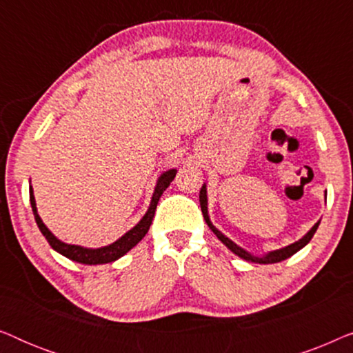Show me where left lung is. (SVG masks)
I'll use <instances>...</instances> for the list:
<instances>
[{
  "label": "left lung",
  "mask_w": 353,
  "mask_h": 353,
  "mask_svg": "<svg viewBox=\"0 0 353 353\" xmlns=\"http://www.w3.org/2000/svg\"><path fill=\"white\" fill-rule=\"evenodd\" d=\"M199 202H201V210H202V215H204V220L205 223L209 225V228L214 231L216 238H219L221 243H223L226 248H228L231 252L238 255V257L248 260V262H252V263H262V265H267V263H278L281 262V260H286L291 257V255H294L296 252H299L302 248H305V245L310 243V239L313 238V234H315V231L318 230V225H320V221L318 223H315L312 226V230L308 231V233L303 236V238H301L299 241H296L294 244H289L286 245V248L283 249H276V250H272V252L265 254V255H260V257H257V255L250 254L248 252V250H244L243 248H239L238 244L233 243L230 238H226V236L221 233L220 230H216L214 225H212L210 221V216H209V210H207V188L205 185H202L201 188V192H199Z\"/></svg>",
  "instance_id": "obj_1"
}]
</instances>
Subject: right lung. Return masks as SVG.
Segmentation results:
<instances>
[{
	"label": "right lung",
	"instance_id": "right-lung-1",
	"mask_svg": "<svg viewBox=\"0 0 353 353\" xmlns=\"http://www.w3.org/2000/svg\"><path fill=\"white\" fill-rule=\"evenodd\" d=\"M176 175L175 168H170V170L163 172L161 176H159L157 185L154 188V194L151 199V204H149V209L141 220L138 221L137 225L133 226L132 230L127 231L122 238H119L115 243L104 245V248H98V249H91V248H81V245H75V244H65L62 243L61 239H57L54 234L48 230V226L43 223V220L40 219L37 210V202H35V196H33V190L30 186V204H32V210L33 215H35V221L38 225V228L45 236L48 243L56 252H59L64 255V257L74 260V262L79 263H85V265H101V263H109V262H115V260L123 257L125 254L128 252L130 249H133L139 241H141L144 236H146L149 226L152 223L154 214H156V207L157 202L161 199V196L163 194V191L170 186V183L173 181V178Z\"/></svg>",
	"mask_w": 353,
	"mask_h": 353
}]
</instances>
